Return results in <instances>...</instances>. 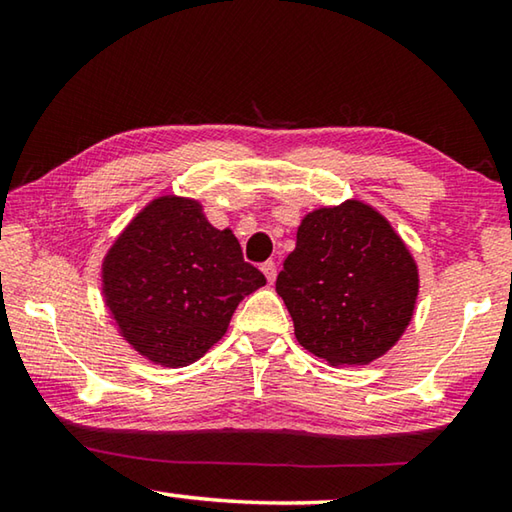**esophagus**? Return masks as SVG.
Wrapping results in <instances>:
<instances>
[{
	"label": "esophagus",
	"instance_id": "34e87169",
	"mask_svg": "<svg viewBox=\"0 0 512 512\" xmlns=\"http://www.w3.org/2000/svg\"><path fill=\"white\" fill-rule=\"evenodd\" d=\"M262 271H264L268 282H275V277H277V266H275V262H264V264H262Z\"/></svg>",
	"mask_w": 512,
	"mask_h": 512
}]
</instances>
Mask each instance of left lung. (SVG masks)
Returning <instances> with one entry per match:
<instances>
[{"mask_svg":"<svg viewBox=\"0 0 512 512\" xmlns=\"http://www.w3.org/2000/svg\"><path fill=\"white\" fill-rule=\"evenodd\" d=\"M275 291L302 348L332 366H366L409 325L418 266L384 216L348 201L302 219Z\"/></svg>","mask_w":512,"mask_h":512,"instance_id":"left-lung-1","label":"left lung"}]
</instances>
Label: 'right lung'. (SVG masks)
Instances as JSON below:
<instances>
[{
  "instance_id": "obj_1",
  "label": "right lung",
  "mask_w": 512,
  "mask_h": 512,
  "mask_svg": "<svg viewBox=\"0 0 512 512\" xmlns=\"http://www.w3.org/2000/svg\"><path fill=\"white\" fill-rule=\"evenodd\" d=\"M264 284L237 237L178 196L144 207L103 262V296L124 339L169 368L201 359L239 302Z\"/></svg>"
}]
</instances>
